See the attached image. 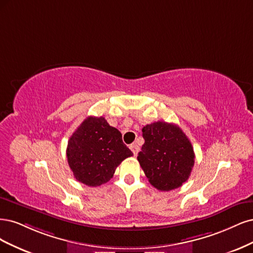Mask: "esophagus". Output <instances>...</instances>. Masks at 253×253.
<instances>
[{
    "label": "esophagus",
    "mask_w": 253,
    "mask_h": 253,
    "mask_svg": "<svg viewBox=\"0 0 253 253\" xmlns=\"http://www.w3.org/2000/svg\"><path fill=\"white\" fill-rule=\"evenodd\" d=\"M130 149H131V151L133 152L134 156H136L137 152L140 151V147H138V146H137L136 144H132V145H130Z\"/></svg>",
    "instance_id": "esophagus-1"
}]
</instances>
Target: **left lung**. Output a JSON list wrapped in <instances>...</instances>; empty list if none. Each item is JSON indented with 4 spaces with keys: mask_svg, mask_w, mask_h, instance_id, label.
<instances>
[{
    "mask_svg": "<svg viewBox=\"0 0 253 253\" xmlns=\"http://www.w3.org/2000/svg\"><path fill=\"white\" fill-rule=\"evenodd\" d=\"M145 140L137 161L149 183L161 191L178 188L191 173L193 147L175 124L154 122L142 129Z\"/></svg>",
    "mask_w": 253,
    "mask_h": 253,
    "instance_id": "1",
    "label": "left lung"
}]
</instances>
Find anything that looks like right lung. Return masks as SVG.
Masks as SVG:
<instances>
[{"label": "right lung", "instance_id": "add662e5", "mask_svg": "<svg viewBox=\"0 0 253 253\" xmlns=\"http://www.w3.org/2000/svg\"><path fill=\"white\" fill-rule=\"evenodd\" d=\"M66 154L77 181L90 187L107 183L121 163L133 156L122 133L103 117L84 120L70 136Z\"/></svg>", "mask_w": 253, "mask_h": 253}]
</instances>
